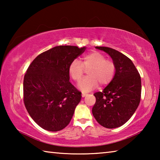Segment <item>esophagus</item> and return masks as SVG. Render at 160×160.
<instances>
[{
	"mask_svg": "<svg viewBox=\"0 0 160 160\" xmlns=\"http://www.w3.org/2000/svg\"><path fill=\"white\" fill-rule=\"evenodd\" d=\"M86 95H87V93L83 92H82V97H85Z\"/></svg>",
	"mask_w": 160,
	"mask_h": 160,
	"instance_id": "1",
	"label": "esophagus"
}]
</instances>
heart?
Masks as SVG:
<instances>
[{"label": "heart", "mask_w": 160, "mask_h": 160, "mask_svg": "<svg viewBox=\"0 0 160 160\" xmlns=\"http://www.w3.org/2000/svg\"><path fill=\"white\" fill-rule=\"evenodd\" d=\"M88 76L78 83V88L83 91H90L98 85L105 86L113 80L116 71L113 61L107 59L104 54L99 51H92L82 57V61L75 59L70 63L68 72L74 81L78 82L88 70Z\"/></svg>", "instance_id": "obj_1"}]
</instances>
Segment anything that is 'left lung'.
<instances>
[{"label": "left lung", "instance_id": "obj_1", "mask_svg": "<svg viewBox=\"0 0 160 160\" xmlns=\"http://www.w3.org/2000/svg\"><path fill=\"white\" fill-rule=\"evenodd\" d=\"M107 53L116 66L113 80L102 92L94 94L92 114L100 125L115 128L126 123L135 113L141 97V78L132 61L113 48L96 47Z\"/></svg>", "mask_w": 160, "mask_h": 160}]
</instances>
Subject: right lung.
Segmentation results:
<instances>
[{"mask_svg": "<svg viewBox=\"0 0 160 160\" xmlns=\"http://www.w3.org/2000/svg\"><path fill=\"white\" fill-rule=\"evenodd\" d=\"M85 47L58 46L40 53L24 77L23 100L38 125L58 131L68 125L81 99V92L70 82L68 68Z\"/></svg>", "mask_w": 160, "mask_h": 160, "instance_id": "obj_1", "label": "right lung"}]
</instances>
